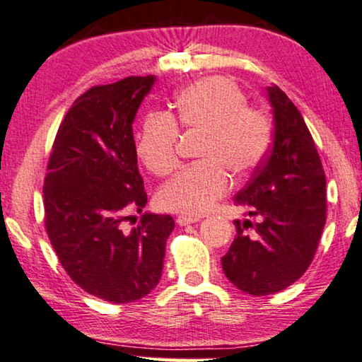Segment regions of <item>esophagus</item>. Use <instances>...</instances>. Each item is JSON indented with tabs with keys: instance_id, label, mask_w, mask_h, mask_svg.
I'll return each mask as SVG.
<instances>
[{
	"instance_id": "34e87169",
	"label": "esophagus",
	"mask_w": 362,
	"mask_h": 362,
	"mask_svg": "<svg viewBox=\"0 0 362 362\" xmlns=\"http://www.w3.org/2000/svg\"><path fill=\"white\" fill-rule=\"evenodd\" d=\"M199 221V216H188V215H180L176 218V223L181 226H186V225H191V223H196Z\"/></svg>"
}]
</instances>
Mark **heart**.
Wrapping results in <instances>:
<instances>
[{
	"label": "heart",
	"mask_w": 362,
	"mask_h": 362,
	"mask_svg": "<svg viewBox=\"0 0 362 362\" xmlns=\"http://www.w3.org/2000/svg\"><path fill=\"white\" fill-rule=\"evenodd\" d=\"M182 131L202 132L198 163L181 169L159 191L168 211L202 215L230 189L231 176H248L265 160L272 146V120L247 105L242 88L225 77H208L177 93L173 112L147 114L136 139L141 163L156 176L177 168L176 144Z\"/></svg>",
	"instance_id": "heart-1"
}]
</instances>
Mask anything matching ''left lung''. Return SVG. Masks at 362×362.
Instances as JSON below:
<instances>
[{
    "label": "left lung",
    "instance_id": "1",
    "mask_svg": "<svg viewBox=\"0 0 362 362\" xmlns=\"http://www.w3.org/2000/svg\"><path fill=\"white\" fill-rule=\"evenodd\" d=\"M274 142L262 166L235 196L257 223L235 220L236 236L221 267L235 287L270 296L297 282L314 260L325 225V174L305 120L276 86Z\"/></svg>",
    "mask_w": 362,
    "mask_h": 362
}]
</instances>
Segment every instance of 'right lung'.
<instances>
[{"mask_svg":"<svg viewBox=\"0 0 362 362\" xmlns=\"http://www.w3.org/2000/svg\"><path fill=\"white\" fill-rule=\"evenodd\" d=\"M156 77L95 86L58 127L43 185L45 228L58 260L80 288L112 304L139 300L159 284L169 215L129 213L147 203L132 122Z\"/></svg>","mask_w":362,"mask_h":362,"instance_id":"1","label":"right lung"}]
</instances>
